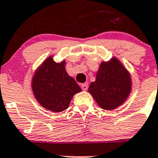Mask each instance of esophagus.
Instances as JSON below:
<instances>
[{
  "label": "esophagus",
  "instance_id": "1",
  "mask_svg": "<svg viewBox=\"0 0 158 158\" xmlns=\"http://www.w3.org/2000/svg\"><path fill=\"white\" fill-rule=\"evenodd\" d=\"M81 89H83V90H87L88 87H89V85H88L87 82H86V83H83V84H81Z\"/></svg>",
  "mask_w": 158,
  "mask_h": 158
}]
</instances>
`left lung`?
<instances>
[{"label": "left lung", "instance_id": "8db88e82", "mask_svg": "<svg viewBox=\"0 0 158 158\" xmlns=\"http://www.w3.org/2000/svg\"><path fill=\"white\" fill-rule=\"evenodd\" d=\"M131 90V76L116 58L100 64L96 81L89 88L96 103L105 110L115 109L121 105Z\"/></svg>", "mask_w": 158, "mask_h": 158}]
</instances>
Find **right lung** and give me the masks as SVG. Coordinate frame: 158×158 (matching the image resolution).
Wrapping results in <instances>:
<instances>
[{"instance_id":"add662e5","label":"right lung","mask_w":158,"mask_h":158,"mask_svg":"<svg viewBox=\"0 0 158 158\" xmlns=\"http://www.w3.org/2000/svg\"><path fill=\"white\" fill-rule=\"evenodd\" d=\"M65 62L56 63L50 57L36 70L32 79V90L43 107L54 112L68 108L73 95L81 91L77 82L65 71Z\"/></svg>"}]
</instances>
